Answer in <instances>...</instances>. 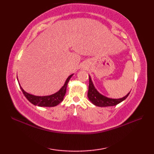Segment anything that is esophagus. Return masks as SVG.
Instances as JSON below:
<instances>
[{"instance_id": "1", "label": "esophagus", "mask_w": 154, "mask_h": 154, "mask_svg": "<svg viewBox=\"0 0 154 154\" xmlns=\"http://www.w3.org/2000/svg\"><path fill=\"white\" fill-rule=\"evenodd\" d=\"M82 67H83V68H84V69H85V68H86V67H85V65H83V66Z\"/></svg>"}]
</instances>
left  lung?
I'll list each match as a JSON object with an SVG mask.
<instances>
[{"instance_id":"1","label":"left lung","mask_w":154,"mask_h":154,"mask_svg":"<svg viewBox=\"0 0 154 154\" xmlns=\"http://www.w3.org/2000/svg\"><path fill=\"white\" fill-rule=\"evenodd\" d=\"M130 92L128 93L125 97L120 99H110V98L106 97L105 96L101 94L98 91L96 88L94 87L93 83L91 78L89 76V91H88V98L89 100L94 105L100 106V107H106V106H115L116 104L122 102L125 100L128 96L129 95Z\"/></svg>"}]
</instances>
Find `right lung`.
Here are the masks:
<instances>
[{
    "mask_svg": "<svg viewBox=\"0 0 154 154\" xmlns=\"http://www.w3.org/2000/svg\"><path fill=\"white\" fill-rule=\"evenodd\" d=\"M73 74H72L67 77V79H66V81H65L63 86L62 87L61 89L57 91V92L48 96H42V97L35 96V95H33V94L28 93L22 89V87L20 86V84L19 83V81H18V84H19L20 88L23 94H24V95L32 104H33L34 105H35V106L37 105L39 106L52 107V106H57V104H59L61 102L63 101L65 94L66 93V89H67V84L69 83V81L71 77L73 76Z\"/></svg>",
    "mask_w": 154,
    "mask_h": 154,
    "instance_id": "obj_1",
    "label": "right lung"
}]
</instances>
